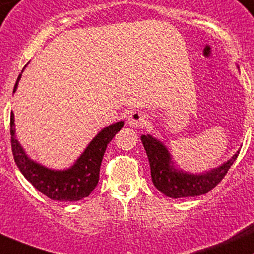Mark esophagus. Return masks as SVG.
Wrapping results in <instances>:
<instances>
[{"mask_svg":"<svg viewBox=\"0 0 254 254\" xmlns=\"http://www.w3.org/2000/svg\"><path fill=\"white\" fill-rule=\"evenodd\" d=\"M144 119H146V117H144L143 113L135 111V112H131L127 117V124L130 127H140L142 123L144 122Z\"/></svg>","mask_w":254,"mask_h":254,"instance_id":"obj_1","label":"esophagus"}]
</instances>
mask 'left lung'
Returning <instances> with one entry per match:
<instances>
[{
  "mask_svg": "<svg viewBox=\"0 0 254 254\" xmlns=\"http://www.w3.org/2000/svg\"><path fill=\"white\" fill-rule=\"evenodd\" d=\"M141 141L148 157L150 175L155 188L172 199L197 196L208 193L227 175L228 170L236 160L240 152L238 150L229 160L217 168L211 169L210 171L191 174L175 166L171 154L161 141L149 133L142 135Z\"/></svg>",
  "mask_w": 254,
  "mask_h": 254,
  "instance_id": "1",
  "label": "left lung"
}]
</instances>
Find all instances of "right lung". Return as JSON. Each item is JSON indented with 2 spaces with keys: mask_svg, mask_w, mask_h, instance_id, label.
<instances>
[{
  "mask_svg": "<svg viewBox=\"0 0 254 254\" xmlns=\"http://www.w3.org/2000/svg\"><path fill=\"white\" fill-rule=\"evenodd\" d=\"M20 78L21 73L16 79L13 93L16 91ZM123 125L124 122L121 121L104 127L86 146L84 152L74 161L71 168L54 170L32 160L26 154L23 146L16 138L14 114L12 113L10 114V141H12L14 160L24 177L38 191L48 196L49 199L57 201H79L89 196L97 186L100 166L107 144L112 141Z\"/></svg>",
  "mask_w": 254,
  "mask_h": 254,
  "instance_id": "add662e5",
  "label": "right lung"
}]
</instances>
